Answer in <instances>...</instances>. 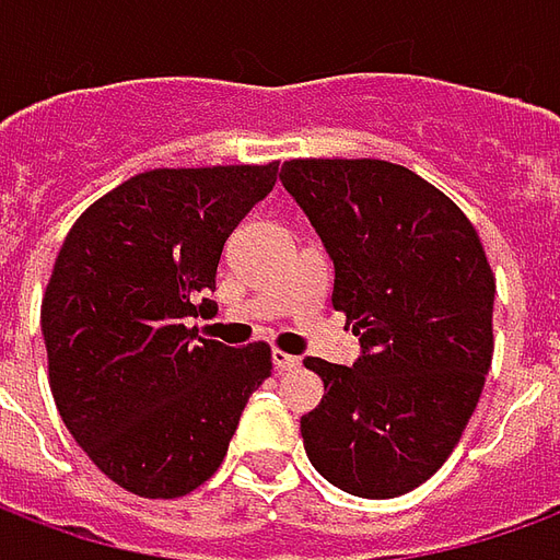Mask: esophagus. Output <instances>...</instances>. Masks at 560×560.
<instances>
[{
	"mask_svg": "<svg viewBox=\"0 0 560 560\" xmlns=\"http://www.w3.org/2000/svg\"><path fill=\"white\" fill-rule=\"evenodd\" d=\"M272 365H276V372H291L300 365V357H293V353L284 351H272Z\"/></svg>",
	"mask_w": 560,
	"mask_h": 560,
	"instance_id": "esophagus-1",
	"label": "esophagus"
}]
</instances>
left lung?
I'll return each mask as SVG.
<instances>
[{
    "label": "left lung",
    "mask_w": 560,
    "mask_h": 560,
    "mask_svg": "<svg viewBox=\"0 0 560 560\" xmlns=\"http://www.w3.org/2000/svg\"><path fill=\"white\" fill-rule=\"evenodd\" d=\"M281 185L332 257V308L363 357H305L324 399L300 420L320 477L360 498L417 489L456 450L492 365L494 276L468 215L377 159H293Z\"/></svg>",
    "instance_id": "1"
}]
</instances>
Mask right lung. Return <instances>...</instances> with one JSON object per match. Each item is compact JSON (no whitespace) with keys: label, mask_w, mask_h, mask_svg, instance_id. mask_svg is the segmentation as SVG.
I'll list each match as a JSON object with an SVG mask.
<instances>
[{"label":"right lung","mask_w":560,"mask_h":560,"mask_svg":"<svg viewBox=\"0 0 560 560\" xmlns=\"http://www.w3.org/2000/svg\"><path fill=\"white\" fill-rule=\"evenodd\" d=\"M279 161L159 167L98 197L68 231L42 303L50 393L86 456L140 498H183L224 462L267 341L228 348L188 317L215 312L221 248Z\"/></svg>","instance_id":"1"}]
</instances>
